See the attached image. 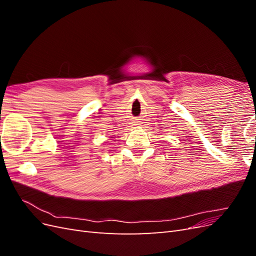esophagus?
Wrapping results in <instances>:
<instances>
[{
	"mask_svg": "<svg viewBox=\"0 0 256 256\" xmlns=\"http://www.w3.org/2000/svg\"><path fill=\"white\" fill-rule=\"evenodd\" d=\"M136 125H138V124H136Z\"/></svg>",
	"mask_w": 256,
	"mask_h": 256,
	"instance_id": "1",
	"label": "esophagus"
}]
</instances>
